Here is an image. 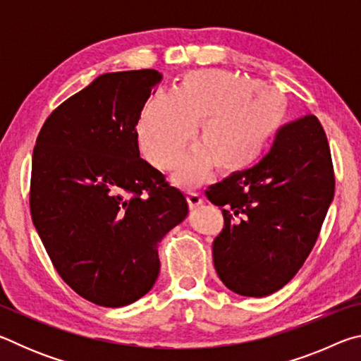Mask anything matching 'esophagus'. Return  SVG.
<instances>
[{
	"mask_svg": "<svg viewBox=\"0 0 361 361\" xmlns=\"http://www.w3.org/2000/svg\"><path fill=\"white\" fill-rule=\"evenodd\" d=\"M186 199H188V204L191 209H195V207H199L204 202L202 195H200L199 192H194V191H186Z\"/></svg>",
	"mask_w": 361,
	"mask_h": 361,
	"instance_id": "esophagus-1",
	"label": "esophagus"
}]
</instances>
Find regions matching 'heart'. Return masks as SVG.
<instances>
[{
	"instance_id": "obj_1",
	"label": "heart",
	"mask_w": 361,
	"mask_h": 361,
	"mask_svg": "<svg viewBox=\"0 0 361 361\" xmlns=\"http://www.w3.org/2000/svg\"><path fill=\"white\" fill-rule=\"evenodd\" d=\"M288 111V99L274 85L243 79L224 70L192 71L172 94L157 92L138 121V142L152 166L169 170L200 124L204 149L189 156L178 180L195 181L213 164L219 173L252 167L276 137Z\"/></svg>"
}]
</instances>
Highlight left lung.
I'll use <instances>...</instances> for the list:
<instances>
[{"label": "left lung", "mask_w": 361, "mask_h": 361, "mask_svg": "<svg viewBox=\"0 0 361 361\" xmlns=\"http://www.w3.org/2000/svg\"><path fill=\"white\" fill-rule=\"evenodd\" d=\"M223 207L213 240L218 277L231 291L262 298L296 276L312 252L334 195V170L320 121L305 116L279 130L255 167L205 191Z\"/></svg>", "instance_id": "obj_1"}]
</instances>
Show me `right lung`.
<instances>
[{"instance_id": "obj_1", "label": "right lung", "mask_w": 361, "mask_h": 361, "mask_svg": "<svg viewBox=\"0 0 361 361\" xmlns=\"http://www.w3.org/2000/svg\"><path fill=\"white\" fill-rule=\"evenodd\" d=\"M161 79L105 73L54 109L36 138L33 224L65 283L103 307L152 288L159 242L188 215L180 189L140 157L137 124Z\"/></svg>"}]
</instances>
